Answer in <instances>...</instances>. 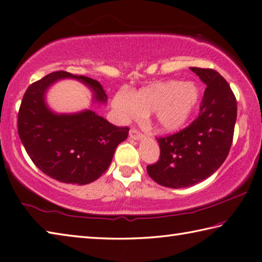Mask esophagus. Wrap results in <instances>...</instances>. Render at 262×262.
I'll list each match as a JSON object with an SVG mask.
<instances>
[{"instance_id":"obj_1","label":"esophagus","mask_w":262,"mask_h":262,"mask_svg":"<svg viewBox=\"0 0 262 262\" xmlns=\"http://www.w3.org/2000/svg\"><path fill=\"white\" fill-rule=\"evenodd\" d=\"M129 136L130 138H133V140H140V138L143 137V134L140 130L136 129V128H132L129 132Z\"/></svg>"}]
</instances>
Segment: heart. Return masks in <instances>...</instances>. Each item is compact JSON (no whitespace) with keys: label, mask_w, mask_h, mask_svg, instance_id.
<instances>
[{"label":"heart","mask_w":262,"mask_h":262,"mask_svg":"<svg viewBox=\"0 0 262 262\" xmlns=\"http://www.w3.org/2000/svg\"><path fill=\"white\" fill-rule=\"evenodd\" d=\"M199 99L200 91L195 85L171 79L145 87L129 97H119L116 106L127 118L156 111L157 125L161 129L176 130L187 121Z\"/></svg>","instance_id":"b5f03b06"}]
</instances>
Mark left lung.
Returning <instances> with one entry per match:
<instances>
[{
  "label": "left lung",
  "mask_w": 262,
  "mask_h": 262,
  "mask_svg": "<svg viewBox=\"0 0 262 262\" xmlns=\"http://www.w3.org/2000/svg\"><path fill=\"white\" fill-rule=\"evenodd\" d=\"M191 70L207 85L196 119L175 134L157 137L160 158L146 170L162 186H192L223 165L233 143L237 103L232 89L218 71Z\"/></svg>",
  "instance_id": "left-lung-1"
}]
</instances>
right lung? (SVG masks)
Returning a JSON list of instances; mask_svg holds the SVG:
<instances>
[{"label": "right lung", "instance_id": "obj_1", "mask_svg": "<svg viewBox=\"0 0 262 262\" xmlns=\"http://www.w3.org/2000/svg\"><path fill=\"white\" fill-rule=\"evenodd\" d=\"M60 78L83 81L93 89L96 101H106L97 80L54 71L25 92L18 112V134L27 155L45 175L61 183L84 185L106 170L129 128L112 125L92 110L75 115L53 114L45 105L44 94Z\"/></svg>", "mask_w": 262, "mask_h": 262}]
</instances>
